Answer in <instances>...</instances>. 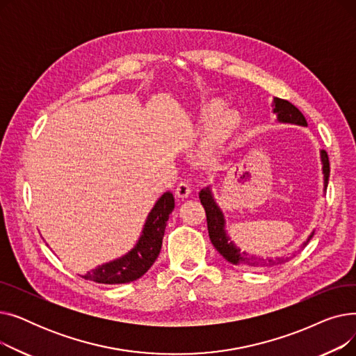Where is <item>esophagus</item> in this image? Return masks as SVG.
Segmentation results:
<instances>
[{"label":"esophagus","mask_w":356,"mask_h":356,"mask_svg":"<svg viewBox=\"0 0 356 356\" xmlns=\"http://www.w3.org/2000/svg\"><path fill=\"white\" fill-rule=\"evenodd\" d=\"M191 192H192V189H191V184L188 181H180L177 184V188H176V196L177 197H180V199L189 197Z\"/></svg>","instance_id":"esophagus-1"}]
</instances>
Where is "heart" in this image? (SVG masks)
Instances as JSON below:
<instances>
[{
  "label": "heart",
  "instance_id": "heart-1",
  "mask_svg": "<svg viewBox=\"0 0 356 356\" xmlns=\"http://www.w3.org/2000/svg\"><path fill=\"white\" fill-rule=\"evenodd\" d=\"M225 102L219 98L208 99L199 109V134L203 136L202 159L216 161L225 147L236 137L242 118L234 109H223Z\"/></svg>",
  "mask_w": 356,
  "mask_h": 356
}]
</instances>
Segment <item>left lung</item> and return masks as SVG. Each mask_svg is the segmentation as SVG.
<instances>
[{
    "label": "left lung",
    "instance_id": "left-lung-1",
    "mask_svg": "<svg viewBox=\"0 0 356 356\" xmlns=\"http://www.w3.org/2000/svg\"><path fill=\"white\" fill-rule=\"evenodd\" d=\"M273 114L277 115V122L280 124H293V125H302L307 127V121L305 115L298 111L293 104H290L286 99H280V98H273ZM321 161H322V173H323V195L326 193L327 189V183H329V175H330V167H329V157L325 149H321ZM199 199L200 203L203 204L204 211H207V220H208V232L212 245L216 248V251L225 258L228 263L234 266H244L247 268H254V270H263L268 267H274L278 264H284L287 261H290L298 251H302L314 235V231L310 232L307 239L303 242V244L298 247L297 251H293L290 255L284 257H267L263 258L259 255H252L244 250H241L236 247L235 242L229 238L228 231H227V219L225 215H223L222 209L219 208V204L216 203V199L213 196L212 188L211 186H207L199 192Z\"/></svg>",
    "mask_w": 356,
    "mask_h": 356
}]
</instances>
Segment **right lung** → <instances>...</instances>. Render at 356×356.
I'll return each mask as SVG.
<instances>
[{"mask_svg": "<svg viewBox=\"0 0 356 356\" xmlns=\"http://www.w3.org/2000/svg\"><path fill=\"white\" fill-rule=\"evenodd\" d=\"M173 209V193H163L149 211L137 244L122 257L101 264L82 277L101 284H124L144 275L160 254L164 229Z\"/></svg>", "mask_w": 356, "mask_h": 356, "instance_id": "obj_1", "label": "right lung"}]
</instances>
